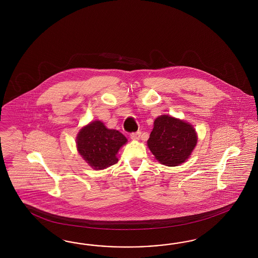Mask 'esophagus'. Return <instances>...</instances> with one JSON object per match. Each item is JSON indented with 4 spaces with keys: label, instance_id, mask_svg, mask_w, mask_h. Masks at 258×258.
Returning a JSON list of instances; mask_svg holds the SVG:
<instances>
[{
    "label": "esophagus",
    "instance_id": "1",
    "mask_svg": "<svg viewBox=\"0 0 258 258\" xmlns=\"http://www.w3.org/2000/svg\"><path fill=\"white\" fill-rule=\"evenodd\" d=\"M141 133L140 132H137V133H131V138L133 140L136 141L140 139Z\"/></svg>",
    "mask_w": 258,
    "mask_h": 258
}]
</instances>
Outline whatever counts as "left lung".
I'll use <instances>...</instances> for the list:
<instances>
[{
    "instance_id": "obj_1",
    "label": "left lung",
    "mask_w": 258,
    "mask_h": 258,
    "mask_svg": "<svg viewBox=\"0 0 258 258\" xmlns=\"http://www.w3.org/2000/svg\"><path fill=\"white\" fill-rule=\"evenodd\" d=\"M197 141L198 136L193 125L164 114L155 119L148 147L161 164L177 166L191 155Z\"/></svg>"
}]
</instances>
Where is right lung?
Segmentation results:
<instances>
[{
    "label": "right lung",
    "mask_w": 258,
    "mask_h": 258,
    "mask_svg": "<svg viewBox=\"0 0 258 258\" xmlns=\"http://www.w3.org/2000/svg\"><path fill=\"white\" fill-rule=\"evenodd\" d=\"M126 141L118 131L107 128L101 121H94L78 133L77 148L89 165L100 170L117 163L118 150Z\"/></svg>",
    "instance_id": "add662e5"
}]
</instances>
